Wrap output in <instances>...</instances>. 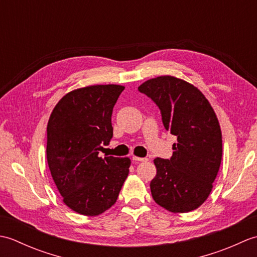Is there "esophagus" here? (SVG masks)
Here are the masks:
<instances>
[{
  "instance_id": "1",
  "label": "esophagus",
  "mask_w": 257,
  "mask_h": 257,
  "mask_svg": "<svg viewBox=\"0 0 257 257\" xmlns=\"http://www.w3.org/2000/svg\"><path fill=\"white\" fill-rule=\"evenodd\" d=\"M133 160L136 162V163H138V162H147L148 161L149 159L148 158H140V157H133Z\"/></svg>"
}]
</instances>
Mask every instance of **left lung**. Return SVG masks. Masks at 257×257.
I'll list each match as a JSON object with an SVG mask.
<instances>
[{
    "mask_svg": "<svg viewBox=\"0 0 257 257\" xmlns=\"http://www.w3.org/2000/svg\"><path fill=\"white\" fill-rule=\"evenodd\" d=\"M138 90L160 109L167 132L176 136L170 159L156 158L150 183L156 203L174 213L195 210L207 199L222 159V134L210 102L182 79L160 76Z\"/></svg>",
    "mask_w": 257,
    "mask_h": 257,
    "instance_id": "obj_1",
    "label": "left lung"
}]
</instances>
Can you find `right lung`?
I'll use <instances>...</instances> for the list:
<instances>
[{"label":"right lung","instance_id":"1","mask_svg":"<svg viewBox=\"0 0 257 257\" xmlns=\"http://www.w3.org/2000/svg\"><path fill=\"white\" fill-rule=\"evenodd\" d=\"M123 89L96 85L70 91L48 120V167L64 203L79 214L99 215L111 207L128 177V158L98 156L112 138V109Z\"/></svg>","mask_w":257,"mask_h":257}]
</instances>
